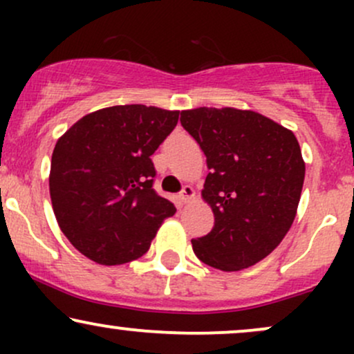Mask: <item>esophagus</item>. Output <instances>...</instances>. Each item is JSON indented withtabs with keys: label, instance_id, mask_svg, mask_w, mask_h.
I'll use <instances>...</instances> for the list:
<instances>
[{
	"label": "esophagus",
	"instance_id": "34e87169",
	"mask_svg": "<svg viewBox=\"0 0 354 354\" xmlns=\"http://www.w3.org/2000/svg\"><path fill=\"white\" fill-rule=\"evenodd\" d=\"M193 196H194V189L191 188V186L186 185L185 188L181 189V193H180V198H181V201H183V203H188V201H189L191 198H193Z\"/></svg>",
	"mask_w": 354,
	"mask_h": 354
}]
</instances>
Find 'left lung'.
I'll return each mask as SVG.
<instances>
[{
  "mask_svg": "<svg viewBox=\"0 0 354 354\" xmlns=\"http://www.w3.org/2000/svg\"><path fill=\"white\" fill-rule=\"evenodd\" d=\"M181 126L206 156L203 198L214 213L206 236L191 239L205 265L238 271L266 258L290 231L304 181V161L290 129L254 111L196 108Z\"/></svg>",
  "mask_w": 354,
  "mask_h": 354,
  "instance_id": "8db88e82",
  "label": "left lung"
}]
</instances>
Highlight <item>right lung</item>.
I'll return each instance as SVG.
<instances>
[{"label": "right lung", "mask_w": 354, "mask_h": 354, "mask_svg": "<svg viewBox=\"0 0 354 354\" xmlns=\"http://www.w3.org/2000/svg\"><path fill=\"white\" fill-rule=\"evenodd\" d=\"M180 111L124 104L83 116L51 156L50 194L64 236L100 265L143 256L176 208L153 188L151 154Z\"/></svg>", "instance_id": "obj_1"}]
</instances>
